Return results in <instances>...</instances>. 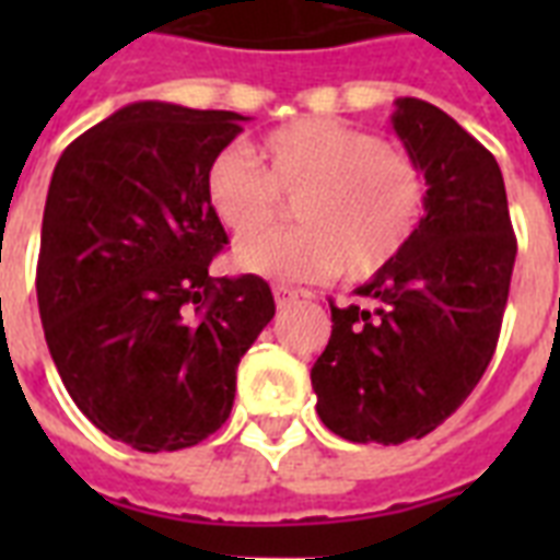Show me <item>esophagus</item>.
<instances>
[{
	"instance_id": "esophagus-1",
	"label": "esophagus",
	"mask_w": 560,
	"mask_h": 560,
	"mask_svg": "<svg viewBox=\"0 0 560 560\" xmlns=\"http://www.w3.org/2000/svg\"><path fill=\"white\" fill-rule=\"evenodd\" d=\"M272 296H276V305L288 307L293 305V302H299V299H305V293H299V290L288 288V284H276V288H272Z\"/></svg>"
}]
</instances>
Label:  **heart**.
<instances>
[{"label": "heart", "mask_w": 560, "mask_h": 560, "mask_svg": "<svg viewBox=\"0 0 560 560\" xmlns=\"http://www.w3.org/2000/svg\"><path fill=\"white\" fill-rule=\"evenodd\" d=\"M258 160L223 148L206 168V200L241 241L237 270L314 281H363L386 270L424 223L430 188L421 165L372 130L340 118H296L258 142ZM298 200L293 233L255 236Z\"/></svg>", "instance_id": "b5f03b06"}]
</instances>
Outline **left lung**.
Here are the masks:
<instances>
[{"mask_svg":"<svg viewBox=\"0 0 560 560\" xmlns=\"http://www.w3.org/2000/svg\"><path fill=\"white\" fill-rule=\"evenodd\" d=\"M392 127L424 171V223L358 288L374 307L331 302L311 369L323 424L360 444L421 439L462 407L494 358L517 255L491 151L418 98L395 101Z\"/></svg>","mask_w":560,"mask_h":560,"instance_id":"left-lung-1","label":"left lung"}]
</instances>
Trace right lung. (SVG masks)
Wrapping results in <instances>:
<instances>
[{"mask_svg":"<svg viewBox=\"0 0 560 560\" xmlns=\"http://www.w3.org/2000/svg\"><path fill=\"white\" fill-rule=\"evenodd\" d=\"M241 121L130 104L78 136L51 174L37 261L48 351L83 416L142 453L220 430L237 363L276 314L258 276H209L229 237L206 168Z\"/></svg>","mask_w":560,"mask_h":560,"instance_id":"1","label":"right lung"}]
</instances>
